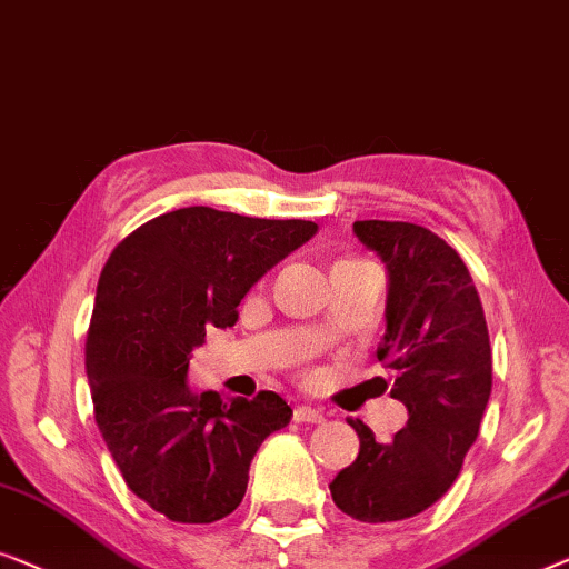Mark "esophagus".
Listing matches in <instances>:
<instances>
[{
    "label": "esophagus",
    "mask_w": 569,
    "mask_h": 569,
    "mask_svg": "<svg viewBox=\"0 0 569 569\" xmlns=\"http://www.w3.org/2000/svg\"><path fill=\"white\" fill-rule=\"evenodd\" d=\"M293 420L296 422H311V426H317V422L325 420L322 410H317V407H309V405H299L293 410Z\"/></svg>",
    "instance_id": "esophagus-1"
}]
</instances>
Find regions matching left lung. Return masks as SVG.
<instances>
[{"label":"left lung","mask_w":569,"mask_h":569,"mask_svg":"<svg viewBox=\"0 0 569 569\" xmlns=\"http://www.w3.org/2000/svg\"><path fill=\"white\" fill-rule=\"evenodd\" d=\"M356 237L387 262V335L376 348L410 420L389 441L348 418L361 451L332 479L342 513L405 521L441 500L477 441L492 391L485 309L459 252L410 221H356Z\"/></svg>","instance_id":"left-lung-1"}]
</instances>
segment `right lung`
Segmentation results:
<instances>
[{
    "mask_svg": "<svg viewBox=\"0 0 569 569\" xmlns=\"http://www.w3.org/2000/svg\"><path fill=\"white\" fill-rule=\"evenodd\" d=\"M315 231L190 206L141 223L102 268L84 342L94 422L131 492L170 521L227 518L260 443L293 418L276 391L227 402L186 376L208 327L234 325L244 293Z\"/></svg>",
    "mask_w": 569,
    "mask_h": 569,
    "instance_id": "add662e5",
    "label": "right lung"
}]
</instances>
